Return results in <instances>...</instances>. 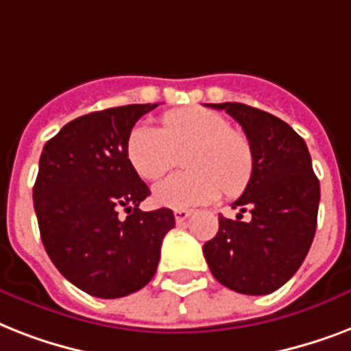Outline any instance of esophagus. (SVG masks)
<instances>
[{"label":"esophagus","instance_id":"1","mask_svg":"<svg viewBox=\"0 0 351 351\" xmlns=\"http://www.w3.org/2000/svg\"><path fill=\"white\" fill-rule=\"evenodd\" d=\"M191 209H175V220H176V224H184L189 217H191Z\"/></svg>","mask_w":351,"mask_h":351}]
</instances>
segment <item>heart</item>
Wrapping results in <instances>:
<instances>
[{
    "label": "heart",
    "instance_id": "b5f03b06",
    "mask_svg": "<svg viewBox=\"0 0 351 351\" xmlns=\"http://www.w3.org/2000/svg\"><path fill=\"white\" fill-rule=\"evenodd\" d=\"M184 154L187 171L165 178L153 189L154 202L187 208L219 195H239L253 175L247 134L228 118L204 107L167 112L162 125L140 123L127 140V158L143 180H158Z\"/></svg>",
    "mask_w": 351,
    "mask_h": 351
}]
</instances>
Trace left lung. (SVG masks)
<instances>
[{
  "instance_id": "1",
  "label": "left lung",
  "mask_w": 351,
  "mask_h": 351,
  "mask_svg": "<svg viewBox=\"0 0 351 351\" xmlns=\"http://www.w3.org/2000/svg\"><path fill=\"white\" fill-rule=\"evenodd\" d=\"M239 121L253 149V175L231 206L237 219L219 217V233L204 244L213 277L244 295H267L304 262L317 230L319 178L306 142L282 121L255 107L209 104ZM247 210L250 221H242Z\"/></svg>"
}]
</instances>
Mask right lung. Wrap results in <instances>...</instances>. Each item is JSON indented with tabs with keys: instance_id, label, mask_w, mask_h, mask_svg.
<instances>
[{
	"instance_id": "obj_1",
	"label": "right lung",
	"mask_w": 351,
	"mask_h": 351,
	"mask_svg": "<svg viewBox=\"0 0 351 351\" xmlns=\"http://www.w3.org/2000/svg\"><path fill=\"white\" fill-rule=\"evenodd\" d=\"M154 107L132 104L80 117L41 151L32 189L41 242L58 271L93 297L142 289L175 228L171 209H138L151 191L127 158L132 127Z\"/></svg>"
}]
</instances>
